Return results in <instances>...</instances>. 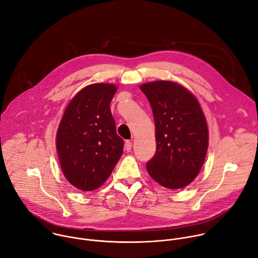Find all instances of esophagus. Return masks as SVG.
<instances>
[{
  "label": "esophagus",
  "mask_w": 258,
  "mask_h": 258,
  "mask_svg": "<svg viewBox=\"0 0 258 258\" xmlns=\"http://www.w3.org/2000/svg\"><path fill=\"white\" fill-rule=\"evenodd\" d=\"M132 146H133V143H132L131 141H126V142H125L124 147H125L126 151H131V149H132Z\"/></svg>",
  "instance_id": "1"
}]
</instances>
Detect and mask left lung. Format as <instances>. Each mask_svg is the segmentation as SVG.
<instances>
[{"label":"left lung","instance_id":"left-lung-1","mask_svg":"<svg viewBox=\"0 0 258 258\" xmlns=\"http://www.w3.org/2000/svg\"><path fill=\"white\" fill-rule=\"evenodd\" d=\"M152 107L156 152L147 170L159 185L185 188L198 175L208 148V128L197 98L186 88L156 81L140 87Z\"/></svg>","mask_w":258,"mask_h":258}]
</instances>
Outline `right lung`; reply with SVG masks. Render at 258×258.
<instances>
[{
    "instance_id": "obj_1",
    "label": "right lung",
    "mask_w": 258,
    "mask_h": 258,
    "mask_svg": "<svg viewBox=\"0 0 258 258\" xmlns=\"http://www.w3.org/2000/svg\"><path fill=\"white\" fill-rule=\"evenodd\" d=\"M117 91L111 84H93L67 105L60 121L56 147L66 179L82 191L101 187L123 152L110 102Z\"/></svg>"
}]
</instances>
